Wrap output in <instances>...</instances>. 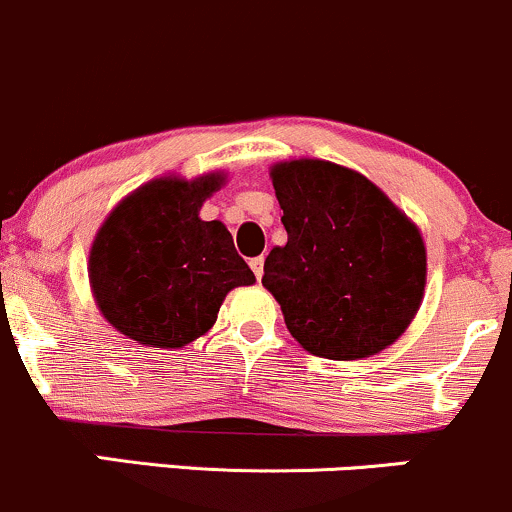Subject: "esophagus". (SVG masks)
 <instances>
[{
    "instance_id": "obj_1",
    "label": "esophagus",
    "mask_w": 512,
    "mask_h": 512,
    "mask_svg": "<svg viewBox=\"0 0 512 512\" xmlns=\"http://www.w3.org/2000/svg\"><path fill=\"white\" fill-rule=\"evenodd\" d=\"M250 267H252V272H255V277L257 279H262V274H265V257H252L250 260Z\"/></svg>"
}]
</instances>
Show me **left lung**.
Returning <instances> with one entry per match:
<instances>
[{
	"instance_id": "obj_1",
	"label": "left lung",
	"mask_w": 512,
	"mask_h": 512,
	"mask_svg": "<svg viewBox=\"0 0 512 512\" xmlns=\"http://www.w3.org/2000/svg\"><path fill=\"white\" fill-rule=\"evenodd\" d=\"M269 177L289 238L267 255L262 284L289 333L325 359L386 350L423 301L418 226L364 174L335 162H277Z\"/></svg>"
}]
</instances>
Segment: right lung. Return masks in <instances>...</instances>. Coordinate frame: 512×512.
<instances>
[{
    "label": "right lung",
    "mask_w": 512,
    "mask_h": 512,
    "mask_svg": "<svg viewBox=\"0 0 512 512\" xmlns=\"http://www.w3.org/2000/svg\"><path fill=\"white\" fill-rule=\"evenodd\" d=\"M226 174L160 177L101 223L89 250V284L101 316L145 347L189 345L209 333L230 289L255 284L221 221L199 211Z\"/></svg>",
    "instance_id": "1"
}]
</instances>
